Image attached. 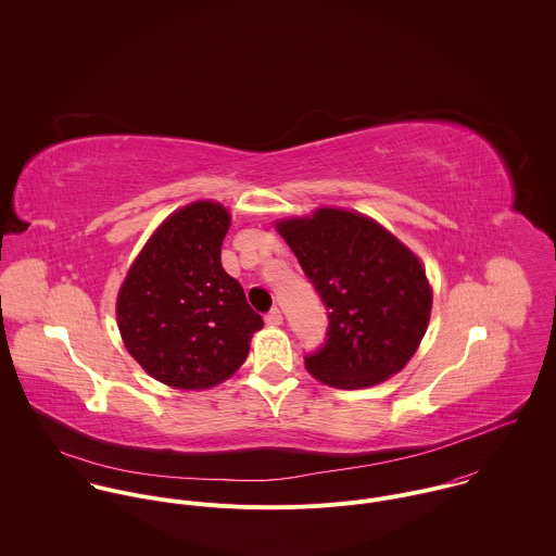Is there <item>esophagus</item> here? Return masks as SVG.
Wrapping results in <instances>:
<instances>
[{
    "label": "esophagus",
    "mask_w": 556,
    "mask_h": 556,
    "mask_svg": "<svg viewBox=\"0 0 556 556\" xmlns=\"http://www.w3.org/2000/svg\"><path fill=\"white\" fill-rule=\"evenodd\" d=\"M265 323L267 325H280L282 323V313L278 308H271L267 315H265Z\"/></svg>",
    "instance_id": "obj_1"
}]
</instances>
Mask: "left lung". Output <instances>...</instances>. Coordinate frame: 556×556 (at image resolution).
<instances>
[{
  "label": "left lung",
  "instance_id": "left-lung-1",
  "mask_svg": "<svg viewBox=\"0 0 556 556\" xmlns=\"http://www.w3.org/2000/svg\"><path fill=\"white\" fill-rule=\"evenodd\" d=\"M327 311L325 342L304 357L338 390L400 372L426 333L432 293L417 256L375 220L318 210L278 225Z\"/></svg>",
  "mask_w": 556,
  "mask_h": 556
}]
</instances>
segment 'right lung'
Listing matches in <instances>:
<instances>
[{"mask_svg":"<svg viewBox=\"0 0 556 556\" xmlns=\"http://www.w3.org/2000/svg\"><path fill=\"white\" fill-rule=\"evenodd\" d=\"M223 205L199 201L162 223L117 298L128 353L148 375L179 390H205L229 379L263 327L243 289L220 263L229 231Z\"/></svg>","mask_w":556,"mask_h":556,"instance_id":"add662e5","label":"right lung"}]
</instances>
